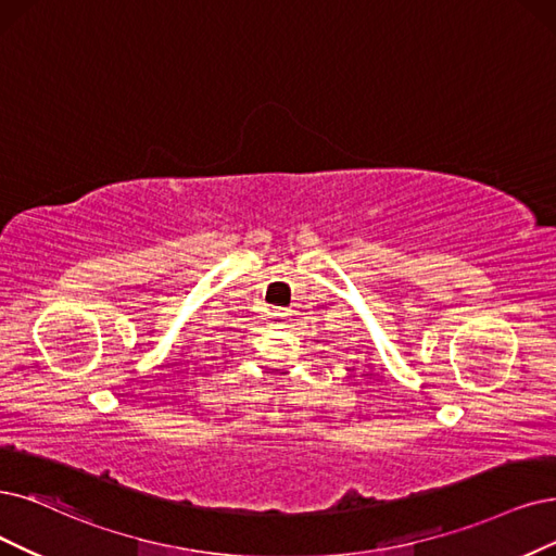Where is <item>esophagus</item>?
Returning <instances> with one entry per match:
<instances>
[{"mask_svg":"<svg viewBox=\"0 0 556 556\" xmlns=\"http://www.w3.org/2000/svg\"><path fill=\"white\" fill-rule=\"evenodd\" d=\"M283 316H286V312H281V309H277V312L273 314V318H275V320H283Z\"/></svg>","mask_w":556,"mask_h":556,"instance_id":"obj_1","label":"esophagus"}]
</instances>
